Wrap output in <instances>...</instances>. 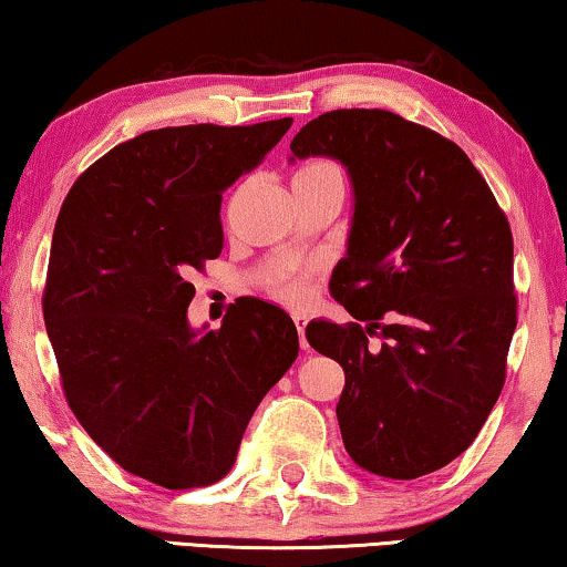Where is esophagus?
<instances>
[{
    "instance_id": "34e87169",
    "label": "esophagus",
    "mask_w": 567,
    "mask_h": 567,
    "mask_svg": "<svg viewBox=\"0 0 567 567\" xmlns=\"http://www.w3.org/2000/svg\"><path fill=\"white\" fill-rule=\"evenodd\" d=\"M292 320H295V326H298V333H300V346H302V349H306V346H308V341H306V326H308V318L302 316V312H295Z\"/></svg>"
}]
</instances>
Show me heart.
<instances>
[{"instance_id": "b5f03b06", "label": "heart", "mask_w": 567, "mask_h": 567, "mask_svg": "<svg viewBox=\"0 0 567 567\" xmlns=\"http://www.w3.org/2000/svg\"><path fill=\"white\" fill-rule=\"evenodd\" d=\"M323 177H338V181H341V173H338V167L333 163H328V159H312V163L300 165L298 171H295L292 183H312L323 181ZM312 272H316L312 267L282 269V272L269 277L267 287L269 292H272V298L287 302V306H298V302L306 300Z\"/></svg>"}]
</instances>
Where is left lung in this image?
Here are the masks:
<instances>
[{
	"instance_id": "left-lung-1",
	"label": "left lung",
	"mask_w": 567,
	"mask_h": 567,
	"mask_svg": "<svg viewBox=\"0 0 567 567\" xmlns=\"http://www.w3.org/2000/svg\"><path fill=\"white\" fill-rule=\"evenodd\" d=\"M349 167L357 208L333 300L308 343L346 371V451L384 478H420L476 441L517 328L514 241L492 188L455 142L384 109H336L290 142Z\"/></svg>"
}]
</instances>
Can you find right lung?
Segmentation results:
<instances>
[{
  "label": "right lung",
  "instance_id": "obj_1",
  "mask_svg": "<svg viewBox=\"0 0 567 567\" xmlns=\"http://www.w3.org/2000/svg\"><path fill=\"white\" fill-rule=\"evenodd\" d=\"M292 120L188 124L126 140L58 214L42 290L68 408L109 458L163 488L231 471L257 404L298 359L282 308L239 298L193 333L190 277L224 249L221 196Z\"/></svg>",
  "mask_w": 567,
  "mask_h": 567
}]
</instances>
